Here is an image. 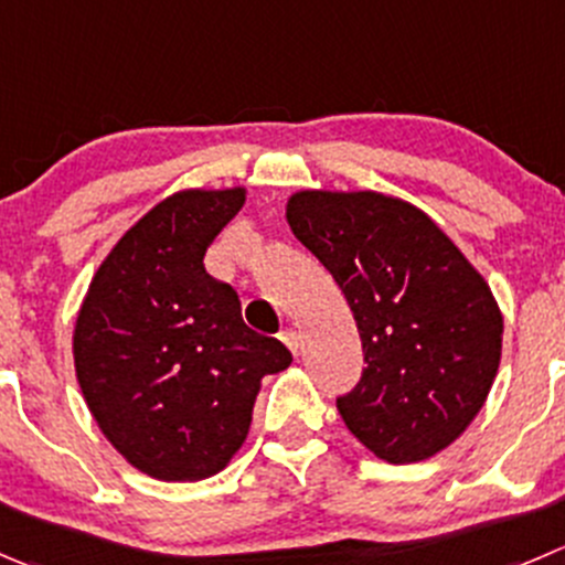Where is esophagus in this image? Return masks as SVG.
Wrapping results in <instances>:
<instances>
[{"label":"esophagus","mask_w":565,"mask_h":565,"mask_svg":"<svg viewBox=\"0 0 565 565\" xmlns=\"http://www.w3.org/2000/svg\"><path fill=\"white\" fill-rule=\"evenodd\" d=\"M281 342L287 344V348L292 350L295 355L300 353V333L295 331V328H287V331H281Z\"/></svg>","instance_id":"1"}]
</instances>
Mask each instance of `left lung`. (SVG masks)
Masks as SVG:
<instances>
[{
  "instance_id": "8db88e82",
  "label": "left lung",
  "mask_w": 565,
  "mask_h": 565,
  "mask_svg": "<svg viewBox=\"0 0 565 565\" xmlns=\"http://www.w3.org/2000/svg\"><path fill=\"white\" fill-rule=\"evenodd\" d=\"M287 221L359 326L366 366L337 397L350 434L388 463L450 447L500 366L502 315L483 276L425 212L370 190H303Z\"/></svg>"
}]
</instances>
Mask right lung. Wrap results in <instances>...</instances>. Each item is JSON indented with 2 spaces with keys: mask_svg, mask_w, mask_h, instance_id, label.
<instances>
[{
  "mask_svg": "<svg viewBox=\"0 0 565 565\" xmlns=\"http://www.w3.org/2000/svg\"><path fill=\"white\" fill-rule=\"evenodd\" d=\"M245 190H182L146 212L93 276L74 364L102 434L168 483L221 472L243 447L265 375L292 353L243 322L239 298L204 254Z\"/></svg>",
  "mask_w": 565,
  "mask_h": 565,
  "instance_id": "right-lung-1",
  "label": "right lung"
}]
</instances>
